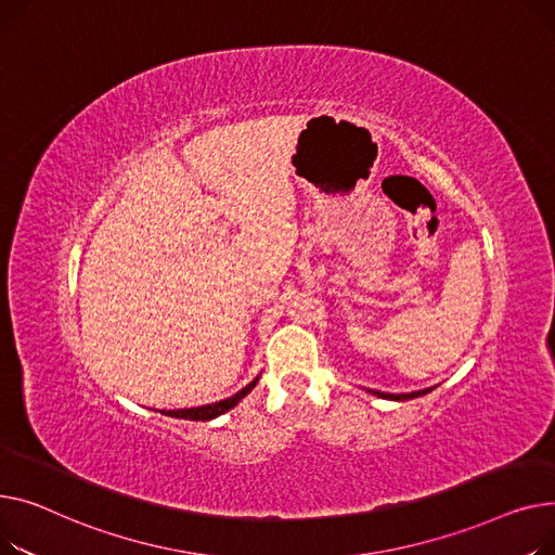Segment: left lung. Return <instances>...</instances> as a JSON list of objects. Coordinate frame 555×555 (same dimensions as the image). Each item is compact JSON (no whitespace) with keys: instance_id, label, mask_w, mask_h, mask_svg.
I'll list each match as a JSON object with an SVG mask.
<instances>
[{"instance_id":"left-lung-1","label":"left lung","mask_w":555,"mask_h":555,"mask_svg":"<svg viewBox=\"0 0 555 555\" xmlns=\"http://www.w3.org/2000/svg\"><path fill=\"white\" fill-rule=\"evenodd\" d=\"M372 395H376V397H383V399H392V401H408V399H414V397H423V395H428L430 389H421V392H410V395H385V392H376V389H370Z\"/></svg>"}]
</instances>
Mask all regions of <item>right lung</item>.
Instances as JSON below:
<instances>
[{
	"label": "right lung",
	"instance_id": "add662e5",
	"mask_svg": "<svg viewBox=\"0 0 555 555\" xmlns=\"http://www.w3.org/2000/svg\"><path fill=\"white\" fill-rule=\"evenodd\" d=\"M255 383H257V378L250 380L244 389H240V392H237L235 397L223 399V401H219V403H210V405H202V408H190V410H168V412H163V414L177 416V418H190V421H210V418H215V416L228 412L233 405H237V401L244 399V397L250 392V389L255 387Z\"/></svg>",
	"mask_w": 555,
	"mask_h": 555
}]
</instances>
